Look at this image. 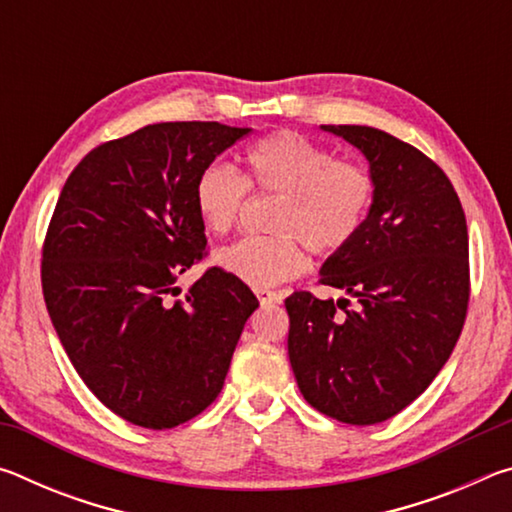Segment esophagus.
Masks as SVG:
<instances>
[{
    "label": "esophagus",
    "instance_id": "1",
    "mask_svg": "<svg viewBox=\"0 0 512 512\" xmlns=\"http://www.w3.org/2000/svg\"><path fill=\"white\" fill-rule=\"evenodd\" d=\"M255 293L262 305H271V302H277V293L271 289H255Z\"/></svg>",
    "mask_w": 512,
    "mask_h": 512
}]
</instances>
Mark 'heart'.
<instances>
[{
  "instance_id": "b5f03b06",
  "label": "heart",
  "mask_w": 512,
  "mask_h": 512,
  "mask_svg": "<svg viewBox=\"0 0 512 512\" xmlns=\"http://www.w3.org/2000/svg\"><path fill=\"white\" fill-rule=\"evenodd\" d=\"M248 180L225 162H212L194 187V205L207 230L225 235L244 212L250 187L280 196L273 237H244L216 255L221 268L250 287L266 289L305 271L302 244L334 255L359 235L375 203V176L366 164L336 160L332 149L309 137L280 131L246 151Z\"/></svg>"
}]
</instances>
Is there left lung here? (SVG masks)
Wrapping results in <instances>:
<instances>
[{"label": "left lung", "mask_w": 512, "mask_h": 512, "mask_svg": "<svg viewBox=\"0 0 512 512\" xmlns=\"http://www.w3.org/2000/svg\"><path fill=\"white\" fill-rule=\"evenodd\" d=\"M366 155L375 203L361 232L320 268L348 298L296 291L289 361L305 400L345 424L406 409L445 366L470 302L467 223L452 183L415 146L370 126H320Z\"/></svg>", "instance_id": "obj_1"}]
</instances>
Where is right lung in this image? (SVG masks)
I'll use <instances>...</instances> for the list:
<instances>
[{"label": "right lung", "instance_id": "1", "mask_svg": "<svg viewBox=\"0 0 512 512\" xmlns=\"http://www.w3.org/2000/svg\"><path fill=\"white\" fill-rule=\"evenodd\" d=\"M248 133L219 121L144 126L92 149L58 196L42 246L51 323L85 386L137 427L203 413L259 307L219 266L171 300L207 246L196 180Z\"/></svg>", "mask_w": 512, "mask_h": 512}]
</instances>
